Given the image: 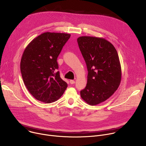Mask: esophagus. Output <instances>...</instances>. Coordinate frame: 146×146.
<instances>
[{
  "instance_id": "1",
  "label": "esophagus",
  "mask_w": 146,
  "mask_h": 146,
  "mask_svg": "<svg viewBox=\"0 0 146 146\" xmlns=\"http://www.w3.org/2000/svg\"><path fill=\"white\" fill-rule=\"evenodd\" d=\"M70 84H74V83H75V81L73 80H70Z\"/></svg>"
}]
</instances>
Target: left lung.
I'll use <instances>...</instances> for the list:
<instances>
[{"instance_id":"1","label":"left lung","mask_w":146,"mask_h":146,"mask_svg":"<svg viewBox=\"0 0 146 146\" xmlns=\"http://www.w3.org/2000/svg\"><path fill=\"white\" fill-rule=\"evenodd\" d=\"M87 67V84L80 91L81 98L91 106L109 98L118 89L121 68L117 51L106 39L81 36L77 38Z\"/></svg>"}]
</instances>
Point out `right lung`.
Here are the masks:
<instances>
[{
    "instance_id": "right-lung-1",
    "label": "right lung",
    "mask_w": 146,
    "mask_h": 146,
    "mask_svg": "<svg viewBox=\"0 0 146 146\" xmlns=\"http://www.w3.org/2000/svg\"><path fill=\"white\" fill-rule=\"evenodd\" d=\"M70 37L64 33L45 32L27 46L20 64L24 84L37 100L49 103L63 95L68 84L57 70V58Z\"/></svg>"
}]
</instances>
